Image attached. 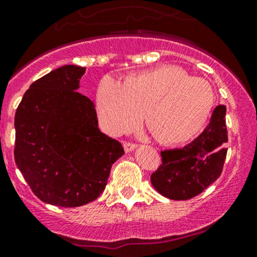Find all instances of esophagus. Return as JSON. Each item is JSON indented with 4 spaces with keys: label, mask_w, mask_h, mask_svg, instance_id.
<instances>
[{
    "label": "esophagus",
    "mask_w": 257,
    "mask_h": 257,
    "mask_svg": "<svg viewBox=\"0 0 257 257\" xmlns=\"http://www.w3.org/2000/svg\"><path fill=\"white\" fill-rule=\"evenodd\" d=\"M136 147H137V145H135V143L123 142V150H125V152H132Z\"/></svg>",
    "instance_id": "34e87169"
}]
</instances>
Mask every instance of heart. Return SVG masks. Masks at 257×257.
<instances>
[{
	"mask_svg": "<svg viewBox=\"0 0 257 257\" xmlns=\"http://www.w3.org/2000/svg\"><path fill=\"white\" fill-rule=\"evenodd\" d=\"M214 94L205 79L189 77L175 66H162L130 76H105L95 93L99 123L110 135L137 125L147 110V122L165 143H183L206 125Z\"/></svg>",
	"mask_w": 257,
	"mask_h": 257,
	"instance_id": "heart-1",
	"label": "heart"
}]
</instances>
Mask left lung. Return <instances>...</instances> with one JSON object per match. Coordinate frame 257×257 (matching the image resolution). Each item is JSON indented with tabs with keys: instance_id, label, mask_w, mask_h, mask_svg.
Segmentation results:
<instances>
[{
	"instance_id": "8db88e82",
	"label": "left lung",
	"mask_w": 257,
	"mask_h": 257,
	"mask_svg": "<svg viewBox=\"0 0 257 257\" xmlns=\"http://www.w3.org/2000/svg\"><path fill=\"white\" fill-rule=\"evenodd\" d=\"M227 107L218 105L205 131L183 148L162 151V164L151 175L154 189L170 200H190L219 178L227 157Z\"/></svg>"
}]
</instances>
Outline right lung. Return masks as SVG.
Listing matches in <instances>:
<instances>
[{"instance_id":"obj_1","label":"right lung","mask_w":257,"mask_h":257,"mask_svg":"<svg viewBox=\"0 0 257 257\" xmlns=\"http://www.w3.org/2000/svg\"><path fill=\"white\" fill-rule=\"evenodd\" d=\"M84 67L66 65L35 81L15 116V161L43 202L78 207L105 189L122 146L98 127L95 106L78 93Z\"/></svg>"}]
</instances>
